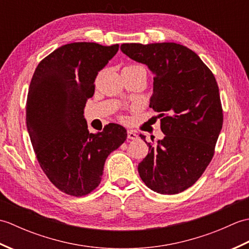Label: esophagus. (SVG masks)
<instances>
[{
	"label": "esophagus",
	"mask_w": 249,
	"mask_h": 249,
	"mask_svg": "<svg viewBox=\"0 0 249 249\" xmlns=\"http://www.w3.org/2000/svg\"><path fill=\"white\" fill-rule=\"evenodd\" d=\"M127 138L130 139V140H136L137 138H138V135H137L136 131H134V130H128L127 131Z\"/></svg>",
	"instance_id": "34e87169"
}]
</instances>
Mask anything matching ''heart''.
I'll use <instances>...</instances> for the list:
<instances>
[{"label":"heart","instance_id":"heart-1","mask_svg":"<svg viewBox=\"0 0 249 249\" xmlns=\"http://www.w3.org/2000/svg\"><path fill=\"white\" fill-rule=\"evenodd\" d=\"M125 68H129V70H144L143 66L138 65V64H133V65H128L127 67ZM145 71V70H144Z\"/></svg>","mask_w":249,"mask_h":249}]
</instances>
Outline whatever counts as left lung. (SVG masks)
Masks as SVG:
<instances>
[{"label": "left lung", "mask_w": 249, "mask_h": 249, "mask_svg": "<svg viewBox=\"0 0 249 249\" xmlns=\"http://www.w3.org/2000/svg\"><path fill=\"white\" fill-rule=\"evenodd\" d=\"M121 50L154 73L150 107L160 112L165 138L146 142L138 166L147 187L176 195L198 181L212 160L223 127L219 89L210 68L187 47L176 43L123 44Z\"/></svg>", "instance_id": "obj_1"}]
</instances>
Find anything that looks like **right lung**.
<instances>
[{"instance_id":"1","label":"right lung","mask_w":249,"mask_h":249,"mask_svg":"<svg viewBox=\"0 0 249 249\" xmlns=\"http://www.w3.org/2000/svg\"><path fill=\"white\" fill-rule=\"evenodd\" d=\"M118 50L119 45L67 44L41 60L32 77L25 115L36 158L49 181L73 197L98 186L108 155L127 138L114 123L91 134L83 116L95 78Z\"/></svg>"}]
</instances>
